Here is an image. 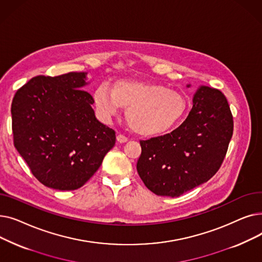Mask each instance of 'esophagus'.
<instances>
[{
	"mask_svg": "<svg viewBox=\"0 0 262 262\" xmlns=\"http://www.w3.org/2000/svg\"><path fill=\"white\" fill-rule=\"evenodd\" d=\"M117 141L118 142H120V143H125V142H127V138L125 136H123V135H118L117 136Z\"/></svg>",
	"mask_w": 262,
	"mask_h": 262,
	"instance_id": "1",
	"label": "esophagus"
}]
</instances>
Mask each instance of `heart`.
I'll use <instances>...</instances> for the list:
<instances>
[{"instance_id": "obj_1", "label": "heart", "mask_w": 262, "mask_h": 262, "mask_svg": "<svg viewBox=\"0 0 262 262\" xmlns=\"http://www.w3.org/2000/svg\"><path fill=\"white\" fill-rule=\"evenodd\" d=\"M93 102L104 121L127 108L130 128L142 136H157L170 130L184 116L187 103L177 91L158 82L138 79H119L113 91L101 84L93 92Z\"/></svg>"}]
</instances>
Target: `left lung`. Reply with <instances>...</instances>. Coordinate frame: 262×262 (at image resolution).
Returning a JSON list of instances; mask_svg holds the SVG:
<instances>
[{
  "label": "left lung",
  "instance_id": "8db88e82",
  "mask_svg": "<svg viewBox=\"0 0 262 262\" xmlns=\"http://www.w3.org/2000/svg\"><path fill=\"white\" fill-rule=\"evenodd\" d=\"M232 130V115L225 95L201 86L180 126L170 134L140 141L137 171L153 193L180 196L208 182L217 172Z\"/></svg>",
  "mask_w": 262,
  "mask_h": 262
}]
</instances>
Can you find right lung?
Returning a JSON list of instances; mask_svg holds the SVG:
<instances>
[{"mask_svg": "<svg viewBox=\"0 0 262 262\" xmlns=\"http://www.w3.org/2000/svg\"><path fill=\"white\" fill-rule=\"evenodd\" d=\"M85 72L39 75L11 104L13 144L33 175L47 187L75 190L101 167L116 132L95 118Z\"/></svg>", "mask_w": 262, "mask_h": 262, "instance_id": "right-lung-1", "label": "right lung"}]
</instances>
